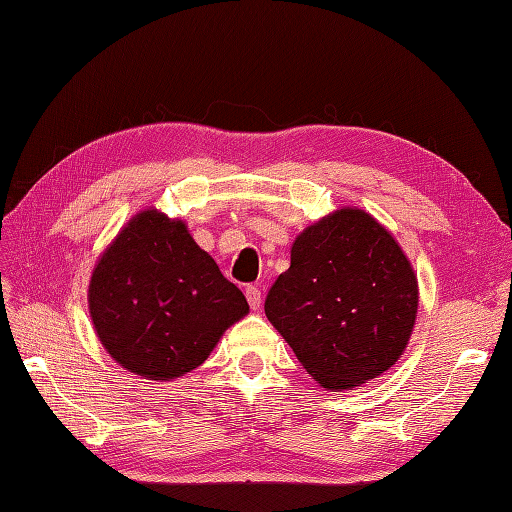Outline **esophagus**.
<instances>
[{"label": "esophagus", "mask_w": 512, "mask_h": 512, "mask_svg": "<svg viewBox=\"0 0 512 512\" xmlns=\"http://www.w3.org/2000/svg\"><path fill=\"white\" fill-rule=\"evenodd\" d=\"M244 294H246V300H248V305H251V309H259V305H261V290H259V287L248 285Z\"/></svg>", "instance_id": "1"}]
</instances>
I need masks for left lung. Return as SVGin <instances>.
<instances>
[{
  "instance_id": "1",
  "label": "left lung",
  "mask_w": 512,
  "mask_h": 512,
  "mask_svg": "<svg viewBox=\"0 0 512 512\" xmlns=\"http://www.w3.org/2000/svg\"><path fill=\"white\" fill-rule=\"evenodd\" d=\"M266 316L300 365L331 391L387 372L409 344L417 274L396 238L372 214L339 207L292 244Z\"/></svg>"
}]
</instances>
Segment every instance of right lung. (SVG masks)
<instances>
[{
    "label": "right lung",
    "instance_id": "1",
    "mask_svg": "<svg viewBox=\"0 0 512 512\" xmlns=\"http://www.w3.org/2000/svg\"><path fill=\"white\" fill-rule=\"evenodd\" d=\"M88 311L116 363L162 383L199 368L248 303L186 222L147 207L99 255Z\"/></svg>",
    "mask_w": 512,
    "mask_h": 512
}]
</instances>
